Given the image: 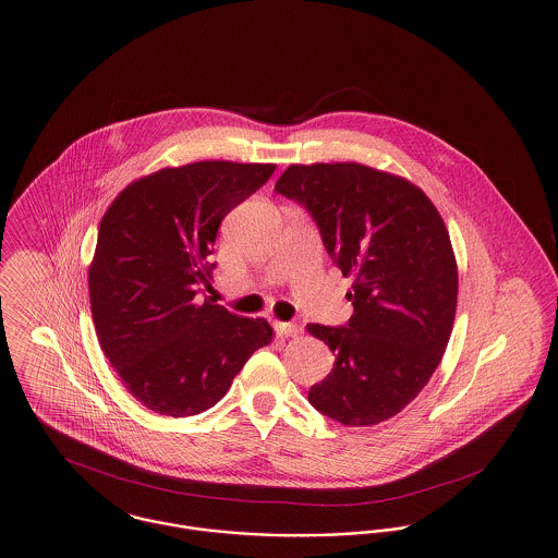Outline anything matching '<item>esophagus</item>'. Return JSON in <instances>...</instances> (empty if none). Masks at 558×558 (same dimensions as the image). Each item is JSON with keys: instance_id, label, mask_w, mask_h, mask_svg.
<instances>
[{"instance_id": "obj_1", "label": "esophagus", "mask_w": 558, "mask_h": 558, "mask_svg": "<svg viewBox=\"0 0 558 558\" xmlns=\"http://www.w3.org/2000/svg\"><path fill=\"white\" fill-rule=\"evenodd\" d=\"M278 337H296L299 335V326L294 322H276L274 324Z\"/></svg>"}]
</instances>
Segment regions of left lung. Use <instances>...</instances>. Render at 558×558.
Wrapping results in <instances>:
<instances>
[{
	"label": "left lung",
	"mask_w": 558,
	"mask_h": 558,
	"mask_svg": "<svg viewBox=\"0 0 558 558\" xmlns=\"http://www.w3.org/2000/svg\"><path fill=\"white\" fill-rule=\"evenodd\" d=\"M276 192L312 213L328 255L353 278L349 324H307L337 355L310 403L347 426L393 418L450 341L458 266L441 215L405 178L360 162L291 165Z\"/></svg>",
	"instance_id": "1"
}]
</instances>
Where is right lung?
<instances>
[{"label": "right lung", "instance_id": "right-lung-1", "mask_svg": "<svg viewBox=\"0 0 558 558\" xmlns=\"http://www.w3.org/2000/svg\"><path fill=\"white\" fill-rule=\"evenodd\" d=\"M271 162L201 160L132 182L110 203L89 264L100 347L133 398L184 418L223 398L246 360L269 345L266 318L211 301L209 262L221 219L271 178Z\"/></svg>", "mask_w": 558, "mask_h": 558}]
</instances>
